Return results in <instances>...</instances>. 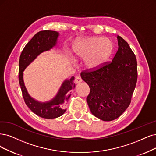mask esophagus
<instances>
[{
  "label": "esophagus",
  "instance_id": "34e87169",
  "mask_svg": "<svg viewBox=\"0 0 156 156\" xmlns=\"http://www.w3.org/2000/svg\"><path fill=\"white\" fill-rule=\"evenodd\" d=\"M82 80L80 76L76 77V78H75V80H74V82L76 83H79L80 82H82Z\"/></svg>",
  "mask_w": 156,
  "mask_h": 156
}]
</instances>
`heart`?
I'll return each mask as SVG.
<instances>
[{"label":"heart","instance_id":"b5f03b06","mask_svg":"<svg viewBox=\"0 0 156 156\" xmlns=\"http://www.w3.org/2000/svg\"><path fill=\"white\" fill-rule=\"evenodd\" d=\"M114 49L111 40L102 37H90L78 40L73 48L72 55L76 60L85 58L86 67L95 70L109 60Z\"/></svg>","mask_w":156,"mask_h":156}]
</instances>
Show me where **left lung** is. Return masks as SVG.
Masks as SVG:
<instances>
[{
	"label": "left lung",
	"instance_id": "left-lung-1",
	"mask_svg": "<svg viewBox=\"0 0 156 156\" xmlns=\"http://www.w3.org/2000/svg\"><path fill=\"white\" fill-rule=\"evenodd\" d=\"M117 38L118 49L110 63L81 73L90 88L87 102L90 112L105 122L117 119L128 108L137 78L134 53L123 38Z\"/></svg>",
	"mask_w": 156,
	"mask_h": 156
}]
</instances>
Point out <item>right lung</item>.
Listing matches in <instances>:
<instances>
[{"instance_id": "right-lung-1", "label": "right lung", "mask_w": 156, "mask_h": 156, "mask_svg": "<svg viewBox=\"0 0 156 156\" xmlns=\"http://www.w3.org/2000/svg\"><path fill=\"white\" fill-rule=\"evenodd\" d=\"M59 33L45 30L37 33L23 49L19 60V83L22 96L27 106L37 116L45 119H54L61 116L66 112V104L71 96V90L75 87L74 77L66 79L56 96L45 102L38 101L32 98L26 89L23 78L26 68L43 52L51 50L56 45Z\"/></svg>"}]
</instances>
